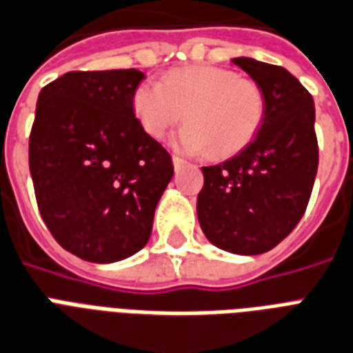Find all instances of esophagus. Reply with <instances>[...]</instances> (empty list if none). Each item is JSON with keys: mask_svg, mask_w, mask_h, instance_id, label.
<instances>
[{"mask_svg": "<svg viewBox=\"0 0 353 353\" xmlns=\"http://www.w3.org/2000/svg\"><path fill=\"white\" fill-rule=\"evenodd\" d=\"M184 163H185L184 158H180V157H176V154H173V165H174V169L182 168Z\"/></svg>", "mask_w": 353, "mask_h": 353, "instance_id": "esophagus-1", "label": "esophagus"}]
</instances>
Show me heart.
<instances>
[{"mask_svg":"<svg viewBox=\"0 0 353 353\" xmlns=\"http://www.w3.org/2000/svg\"><path fill=\"white\" fill-rule=\"evenodd\" d=\"M134 116L147 136L160 139L184 117L176 136L184 151L230 158L256 138L267 97L256 81L217 65L176 70L162 84L141 83L132 95Z\"/></svg>","mask_w":353,"mask_h":353,"instance_id":"b5f03b06","label":"heart"}]
</instances>
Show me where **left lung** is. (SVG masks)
<instances>
[{
    "label": "left lung",
    "mask_w": 353,
    "mask_h": 353,
    "mask_svg": "<svg viewBox=\"0 0 353 353\" xmlns=\"http://www.w3.org/2000/svg\"><path fill=\"white\" fill-rule=\"evenodd\" d=\"M234 64L263 88L267 112L239 154L202 168L196 215L215 247L256 256L283 241L307 208L319 168L315 106L285 68L247 57Z\"/></svg>",
    "instance_id": "1"
}]
</instances>
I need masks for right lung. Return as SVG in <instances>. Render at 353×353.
Returning <instances> with one entry per match:
<instances>
[{"label": "right lung", "instance_id": "right-lung-1", "mask_svg": "<svg viewBox=\"0 0 353 353\" xmlns=\"http://www.w3.org/2000/svg\"><path fill=\"white\" fill-rule=\"evenodd\" d=\"M138 70L68 72L43 86L29 136L37 204L60 247L112 263L151 237L173 160L134 116Z\"/></svg>", "mask_w": 353, "mask_h": 353}]
</instances>
